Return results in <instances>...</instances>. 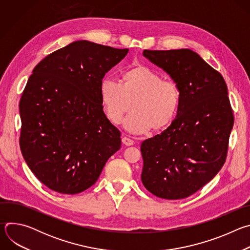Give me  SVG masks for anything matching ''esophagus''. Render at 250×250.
I'll use <instances>...</instances> for the list:
<instances>
[{"label": "esophagus", "mask_w": 250, "mask_h": 250, "mask_svg": "<svg viewBox=\"0 0 250 250\" xmlns=\"http://www.w3.org/2000/svg\"><path fill=\"white\" fill-rule=\"evenodd\" d=\"M123 144H124L125 146H133L134 142H133L132 139H130V138L125 136V137H123Z\"/></svg>", "instance_id": "esophagus-1"}]
</instances>
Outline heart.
Wrapping results in <instances>:
<instances>
[{
	"mask_svg": "<svg viewBox=\"0 0 250 250\" xmlns=\"http://www.w3.org/2000/svg\"><path fill=\"white\" fill-rule=\"evenodd\" d=\"M100 100L111 123L119 125L130 110L125 126L132 133L166 128L176 117L180 91L176 83L162 77L146 66L125 70L120 83L105 79L100 85Z\"/></svg>",
	"mask_w": 250,
	"mask_h": 250,
	"instance_id": "1",
	"label": "heart"
}]
</instances>
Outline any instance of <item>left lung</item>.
<instances>
[{
    "label": "left lung",
    "instance_id": "obj_1",
    "mask_svg": "<svg viewBox=\"0 0 250 250\" xmlns=\"http://www.w3.org/2000/svg\"><path fill=\"white\" fill-rule=\"evenodd\" d=\"M180 91L171 125L141 144V181L156 197L187 198L208 183L226 162L233 114L225 79L191 49L145 50Z\"/></svg>",
    "mask_w": 250,
    "mask_h": 250
}]
</instances>
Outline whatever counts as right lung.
Returning a JSON list of instances; mask_svg holds the SVG:
<instances>
[{"mask_svg":"<svg viewBox=\"0 0 250 250\" xmlns=\"http://www.w3.org/2000/svg\"><path fill=\"white\" fill-rule=\"evenodd\" d=\"M127 52L78 41L34 67L20 102V146L31 172L49 189L85 191L121 148V131L106 119L99 90Z\"/></svg>","mask_w":250,"mask_h":250,"instance_id":"add662e5","label":"right lung"}]
</instances>
